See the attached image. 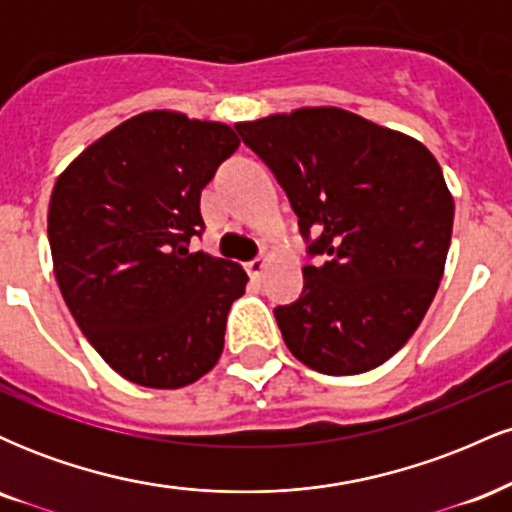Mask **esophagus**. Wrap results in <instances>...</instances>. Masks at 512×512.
I'll list each match as a JSON object with an SVG mask.
<instances>
[{
    "label": "esophagus",
    "mask_w": 512,
    "mask_h": 512,
    "mask_svg": "<svg viewBox=\"0 0 512 512\" xmlns=\"http://www.w3.org/2000/svg\"><path fill=\"white\" fill-rule=\"evenodd\" d=\"M245 269H248L250 279L260 281V279H262V274H264V269H267V257H260V260H252V262H248V264H245Z\"/></svg>",
    "instance_id": "obj_1"
}]
</instances>
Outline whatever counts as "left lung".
Here are the masks:
<instances>
[{
  "label": "left lung",
  "instance_id": "8db88e82",
  "mask_svg": "<svg viewBox=\"0 0 512 512\" xmlns=\"http://www.w3.org/2000/svg\"><path fill=\"white\" fill-rule=\"evenodd\" d=\"M236 129L322 257L303 267L298 301L274 308L286 346L325 375L378 368L416 332L443 279L455 202L436 156L334 105Z\"/></svg>",
  "mask_w": 512,
  "mask_h": 512
}]
</instances>
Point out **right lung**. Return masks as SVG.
Here are the masks:
<instances>
[{"instance_id":"obj_1","label":"right lung","mask_w":512,"mask_h":512,"mask_svg":"<svg viewBox=\"0 0 512 512\" xmlns=\"http://www.w3.org/2000/svg\"><path fill=\"white\" fill-rule=\"evenodd\" d=\"M240 146L233 127L149 110L62 170L48 209L57 284L93 349L134 385L178 390L216 366L238 262L190 252L199 197Z\"/></svg>"}]
</instances>
